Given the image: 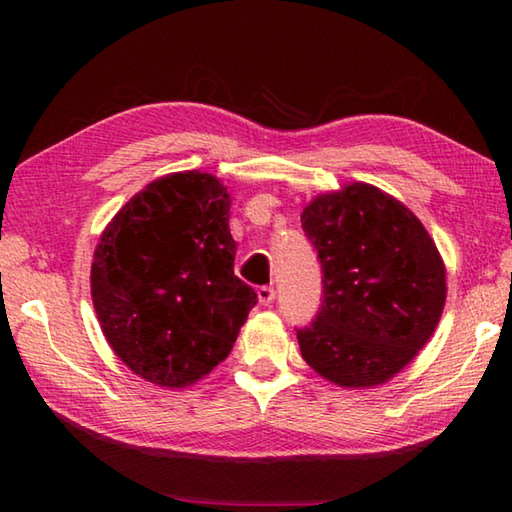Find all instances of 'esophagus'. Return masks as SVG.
I'll return each instance as SVG.
<instances>
[{"label":"esophagus","mask_w":512,"mask_h":512,"mask_svg":"<svg viewBox=\"0 0 512 512\" xmlns=\"http://www.w3.org/2000/svg\"><path fill=\"white\" fill-rule=\"evenodd\" d=\"M257 298H259V302H262V305H271V302L275 300V289L273 287H259Z\"/></svg>","instance_id":"obj_1"}]
</instances>
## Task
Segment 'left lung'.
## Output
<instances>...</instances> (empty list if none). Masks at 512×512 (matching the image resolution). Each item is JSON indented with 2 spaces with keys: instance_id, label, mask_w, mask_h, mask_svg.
<instances>
[{
  "instance_id": "left-lung-1",
  "label": "left lung",
  "mask_w": 512,
  "mask_h": 512,
  "mask_svg": "<svg viewBox=\"0 0 512 512\" xmlns=\"http://www.w3.org/2000/svg\"><path fill=\"white\" fill-rule=\"evenodd\" d=\"M300 221L323 268L318 314L296 329L302 359L343 388L384 384L443 314L436 244L409 207L366 183L316 196Z\"/></svg>"
}]
</instances>
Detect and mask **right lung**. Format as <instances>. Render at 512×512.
<instances>
[{"mask_svg":"<svg viewBox=\"0 0 512 512\" xmlns=\"http://www.w3.org/2000/svg\"><path fill=\"white\" fill-rule=\"evenodd\" d=\"M230 194L212 173L146 185L103 230L92 302L110 348L151 384L183 388L228 357L257 293L235 275Z\"/></svg>","mask_w":512,"mask_h":512,"instance_id":"right-lung-1","label":"right lung"}]
</instances>
